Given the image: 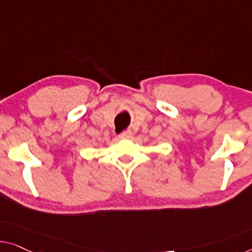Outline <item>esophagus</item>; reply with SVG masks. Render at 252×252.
I'll return each instance as SVG.
<instances>
[{
    "instance_id": "esophagus-1",
    "label": "esophagus",
    "mask_w": 252,
    "mask_h": 252,
    "mask_svg": "<svg viewBox=\"0 0 252 252\" xmlns=\"http://www.w3.org/2000/svg\"><path fill=\"white\" fill-rule=\"evenodd\" d=\"M120 138H131L132 137V132L130 130H126L119 134Z\"/></svg>"
}]
</instances>
